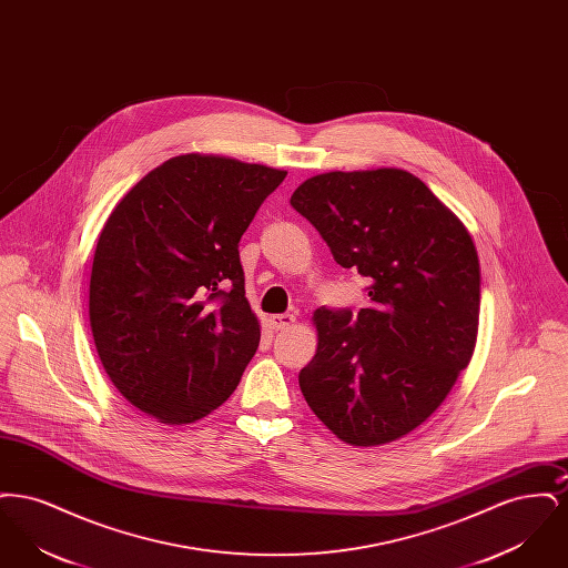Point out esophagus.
<instances>
[{"label":"esophagus","mask_w":568,"mask_h":568,"mask_svg":"<svg viewBox=\"0 0 568 568\" xmlns=\"http://www.w3.org/2000/svg\"><path fill=\"white\" fill-rule=\"evenodd\" d=\"M271 324L276 332L290 329L292 325L296 324V315H290V313H285V315H274V317H271Z\"/></svg>","instance_id":"esophagus-1"}]
</instances>
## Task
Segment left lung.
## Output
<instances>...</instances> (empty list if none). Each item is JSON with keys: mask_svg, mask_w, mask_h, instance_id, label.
I'll return each mask as SVG.
<instances>
[{"mask_svg": "<svg viewBox=\"0 0 568 568\" xmlns=\"http://www.w3.org/2000/svg\"><path fill=\"white\" fill-rule=\"evenodd\" d=\"M292 206L336 264L371 278V306L317 308V353L300 371L313 413L355 447L422 426L468 366L479 329V257L462 225L398 168L306 179Z\"/></svg>", "mask_w": 568, "mask_h": 568, "instance_id": "obj_1", "label": "left lung"}]
</instances>
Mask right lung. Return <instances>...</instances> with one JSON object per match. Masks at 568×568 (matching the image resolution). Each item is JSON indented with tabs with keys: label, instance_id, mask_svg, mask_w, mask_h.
Listing matches in <instances>:
<instances>
[{
	"label": "right lung",
	"instance_id": "right-lung-1",
	"mask_svg": "<svg viewBox=\"0 0 568 568\" xmlns=\"http://www.w3.org/2000/svg\"><path fill=\"white\" fill-rule=\"evenodd\" d=\"M285 170L172 158L128 191L98 239L89 322L114 387L168 426L223 405L260 345L239 243Z\"/></svg>",
	"mask_w": 568,
	"mask_h": 568
}]
</instances>
